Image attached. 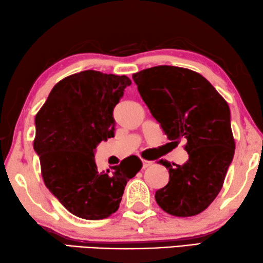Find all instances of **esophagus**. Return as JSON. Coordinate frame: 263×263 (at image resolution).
I'll use <instances>...</instances> for the list:
<instances>
[{
	"instance_id": "1",
	"label": "esophagus",
	"mask_w": 263,
	"mask_h": 263,
	"mask_svg": "<svg viewBox=\"0 0 263 263\" xmlns=\"http://www.w3.org/2000/svg\"><path fill=\"white\" fill-rule=\"evenodd\" d=\"M142 164H143V169H147L150 165L153 164L152 161H147V160H142Z\"/></svg>"
}]
</instances>
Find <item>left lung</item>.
I'll use <instances>...</instances> for the list:
<instances>
[{
    "label": "left lung",
    "instance_id": "obj_1",
    "mask_svg": "<svg viewBox=\"0 0 263 263\" xmlns=\"http://www.w3.org/2000/svg\"><path fill=\"white\" fill-rule=\"evenodd\" d=\"M142 100L170 141H185L183 165L160 160L169 183L155 193L175 217L203 212L220 192L234 156L230 107L208 79L184 67L161 65L133 74Z\"/></svg>",
    "mask_w": 263,
    "mask_h": 263
}]
</instances>
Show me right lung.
<instances>
[{
    "label": "right lung",
    "mask_w": 263,
    "mask_h": 263,
    "mask_svg": "<svg viewBox=\"0 0 263 263\" xmlns=\"http://www.w3.org/2000/svg\"><path fill=\"white\" fill-rule=\"evenodd\" d=\"M132 81L87 70L54 85L34 118L33 149L44 184L64 208L87 220L108 218L120 208L127 182L141 170L137 156L98 171L94 150L114 137L113 109Z\"/></svg>",
    "instance_id": "right-lung-1"
}]
</instances>
